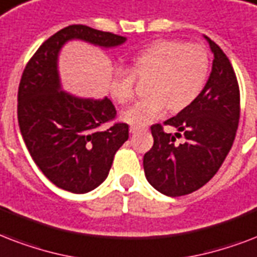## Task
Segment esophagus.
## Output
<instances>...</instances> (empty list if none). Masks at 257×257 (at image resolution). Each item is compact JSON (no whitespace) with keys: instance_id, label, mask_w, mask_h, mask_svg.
<instances>
[{"instance_id":"34e87169","label":"esophagus","mask_w":257,"mask_h":257,"mask_svg":"<svg viewBox=\"0 0 257 257\" xmlns=\"http://www.w3.org/2000/svg\"><path fill=\"white\" fill-rule=\"evenodd\" d=\"M143 130H146V128H141V127H137V126L130 127L131 134H137V133H139V131H143Z\"/></svg>"}]
</instances>
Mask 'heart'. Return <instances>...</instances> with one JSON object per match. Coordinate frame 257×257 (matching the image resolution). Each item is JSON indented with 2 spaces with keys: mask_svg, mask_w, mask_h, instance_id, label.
<instances>
[{
  "mask_svg": "<svg viewBox=\"0 0 257 257\" xmlns=\"http://www.w3.org/2000/svg\"><path fill=\"white\" fill-rule=\"evenodd\" d=\"M208 72L209 59L201 45L160 40L133 56L130 72L115 69L108 89L116 103L127 104L134 99V77L150 79L146 87L149 96L122 112L126 123L145 127L168 108L177 112L190 106L204 88Z\"/></svg>",
  "mask_w": 257,
  "mask_h": 257,
  "instance_id": "obj_1",
  "label": "heart"
}]
</instances>
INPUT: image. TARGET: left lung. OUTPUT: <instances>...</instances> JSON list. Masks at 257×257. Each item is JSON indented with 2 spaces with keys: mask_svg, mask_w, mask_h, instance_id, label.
Segmentation results:
<instances>
[{
  "mask_svg": "<svg viewBox=\"0 0 257 257\" xmlns=\"http://www.w3.org/2000/svg\"><path fill=\"white\" fill-rule=\"evenodd\" d=\"M213 53L212 72L192 104L165 124L151 126L154 145L143 157L149 184L165 196L178 197L202 188L218 172L233 145L240 119V91L233 67L217 44L204 36ZM182 132L185 142L177 144Z\"/></svg>",
  "mask_w": 257,
  "mask_h": 257,
  "instance_id": "obj_1",
  "label": "left lung"
}]
</instances>
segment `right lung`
<instances>
[{"label": "right lung", "instance_id": "obj_1", "mask_svg": "<svg viewBox=\"0 0 257 257\" xmlns=\"http://www.w3.org/2000/svg\"><path fill=\"white\" fill-rule=\"evenodd\" d=\"M71 40L115 48L126 37L85 25H69L51 36L24 69L19 87V126L35 164L57 188L88 193L106 180L115 153L128 139V124L100 126L115 118L108 97L65 92L59 73L61 48Z\"/></svg>", "mask_w": 257, "mask_h": 257}]
</instances>
